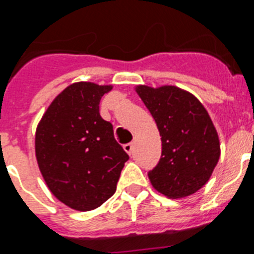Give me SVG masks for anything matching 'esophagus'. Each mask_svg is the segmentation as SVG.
Instances as JSON below:
<instances>
[{"mask_svg":"<svg viewBox=\"0 0 254 254\" xmlns=\"http://www.w3.org/2000/svg\"><path fill=\"white\" fill-rule=\"evenodd\" d=\"M123 149H125V151L127 152V154L131 155L132 151H133V143H126L125 146H123Z\"/></svg>","mask_w":254,"mask_h":254,"instance_id":"obj_1","label":"esophagus"}]
</instances>
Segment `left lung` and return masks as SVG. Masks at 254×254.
<instances>
[{
  "instance_id": "1",
  "label": "left lung",
  "mask_w": 254,
  "mask_h": 254,
  "mask_svg": "<svg viewBox=\"0 0 254 254\" xmlns=\"http://www.w3.org/2000/svg\"><path fill=\"white\" fill-rule=\"evenodd\" d=\"M136 91L161 136V158L149 172L152 187L170 198L202 188L220 158V142L207 111L196 96L177 86L140 85Z\"/></svg>"
}]
</instances>
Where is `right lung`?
<instances>
[{"instance_id":"1","label":"right lung","mask_w":254,"mask_h":254,"mask_svg":"<svg viewBox=\"0 0 254 254\" xmlns=\"http://www.w3.org/2000/svg\"><path fill=\"white\" fill-rule=\"evenodd\" d=\"M111 85L76 82L49 105L35 133V155L49 190L77 211H90L116 192L127 152L100 117Z\"/></svg>"}]
</instances>
